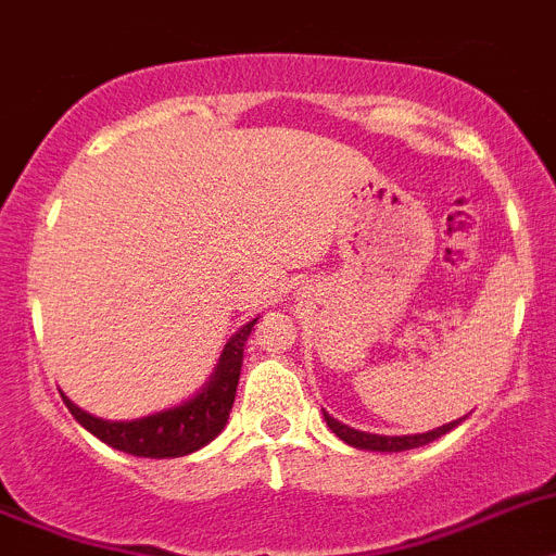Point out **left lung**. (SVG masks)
Returning <instances> with one entry per match:
<instances>
[{"label":"left lung","instance_id":"1","mask_svg":"<svg viewBox=\"0 0 556 556\" xmlns=\"http://www.w3.org/2000/svg\"><path fill=\"white\" fill-rule=\"evenodd\" d=\"M324 418H327V427L332 429V432L338 434L343 443H349V446H354V448H365V452H409V448L427 446V443L438 440L440 434L452 432V429L463 421V418H459V421L443 424V427L432 429V432H424V434H399V438H390V434L359 432V429H352V427H346V424L334 421L332 415H327V413H324Z\"/></svg>","mask_w":556,"mask_h":556}]
</instances>
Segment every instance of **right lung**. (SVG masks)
<instances>
[{
  "label": "right lung",
  "instance_id": "add662e5",
  "mask_svg": "<svg viewBox=\"0 0 556 556\" xmlns=\"http://www.w3.org/2000/svg\"><path fill=\"white\" fill-rule=\"evenodd\" d=\"M254 324H257V318L229 340L222 359H218V371L213 382L197 399L185 402L182 407L138 418V421H102V418H93L91 413L79 409L66 396H63V402L88 432L97 434L102 443L118 448V452L152 459L185 457V454L197 452L204 443H210L227 427L235 390H238V377H241L243 343H247Z\"/></svg>",
  "mask_w": 556,
  "mask_h": 556
}]
</instances>
